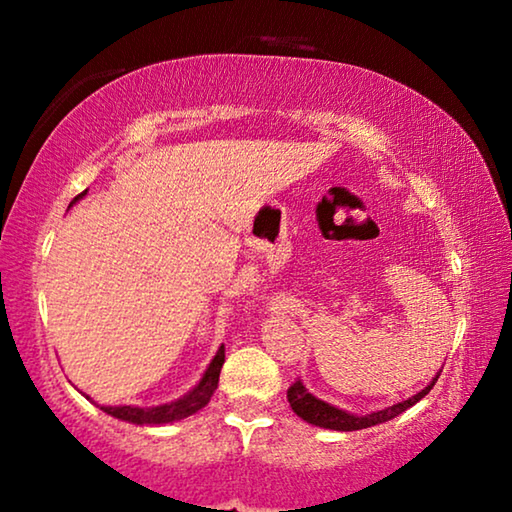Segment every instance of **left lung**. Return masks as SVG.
<instances>
[{"mask_svg":"<svg viewBox=\"0 0 512 512\" xmlns=\"http://www.w3.org/2000/svg\"><path fill=\"white\" fill-rule=\"evenodd\" d=\"M438 375L433 377V382L429 384V387H424L417 396H412L403 403L391 405V408H387V410H377V412H373V415H366V417L349 415V412H345V410H338V408H333V405L319 401V398H314L310 391L303 387V382L300 380L291 384L289 391H286V398H289L293 412H296L298 417H303L305 422H310L314 426H324V429H333V431H359V429H368V426L389 422V419H394L401 415V412L412 408L417 401H422V398L433 389Z\"/></svg>","mask_w":512,"mask_h":512,"instance_id":"obj_1","label":"left lung"}]
</instances>
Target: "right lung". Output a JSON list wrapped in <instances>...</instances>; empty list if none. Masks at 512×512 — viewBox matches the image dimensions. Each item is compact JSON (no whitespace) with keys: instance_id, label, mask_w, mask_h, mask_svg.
Wrapping results in <instances>:
<instances>
[{"instance_id":"right-lung-1","label":"right lung","mask_w":512,"mask_h":512,"mask_svg":"<svg viewBox=\"0 0 512 512\" xmlns=\"http://www.w3.org/2000/svg\"><path fill=\"white\" fill-rule=\"evenodd\" d=\"M86 191H83L79 198H83ZM76 198V200H79ZM223 361H226V347H219V352L209 363V368L205 370V375H202V380L198 387L193 391H188L184 398H179V401L174 403H165V405H158V408H132V405H102V410L107 412V415L116 417V419H123V422H132V424H167V422H177V419H184L188 415H193V412H198L205 408L209 403V398L219 387V373H221V366Z\"/></svg>"}]
</instances>
